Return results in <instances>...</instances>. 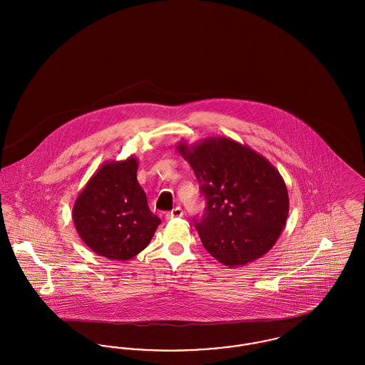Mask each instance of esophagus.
I'll return each mask as SVG.
<instances>
[{"label": "esophagus", "mask_w": 365, "mask_h": 365, "mask_svg": "<svg viewBox=\"0 0 365 365\" xmlns=\"http://www.w3.org/2000/svg\"><path fill=\"white\" fill-rule=\"evenodd\" d=\"M182 216H183V209L180 208V207H176V208L173 209L171 212H168L165 215L167 219H175V217H182Z\"/></svg>", "instance_id": "34e87169"}]
</instances>
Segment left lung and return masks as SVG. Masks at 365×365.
I'll use <instances>...</instances> for the list:
<instances>
[{
    "mask_svg": "<svg viewBox=\"0 0 365 365\" xmlns=\"http://www.w3.org/2000/svg\"><path fill=\"white\" fill-rule=\"evenodd\" d=\"M176 149L207 201L195 228L209 253L230 268L268 253L289 216L287 187L278 170L247 145L226 137L192 145L183 139Z\"/></svg>",
    "mask_w": 365,
    "mask_h": 365,
    "instance_id": "1",
    "label": "left lung"
}]
</instances>
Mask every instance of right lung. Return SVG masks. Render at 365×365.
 I'll use <instances>...</instances> for the list:
<instances>
[{"label":"right lung","mask_w":365,"mask_h":365,"mask_svg":"<svg viewBox=\"0 0 365 365\" xmlns=\"http://www.w3.org/2000/svg\"><path fill=\"white\" fill-rule=\"evenodd\" d=\"M137 171L135 156L106 161L88 179L72 208L81 240L108 260L125 261L137 256L161 223L149 209Z\"/></svg>","instance_id":"right-lung-1"}]
</instances>
